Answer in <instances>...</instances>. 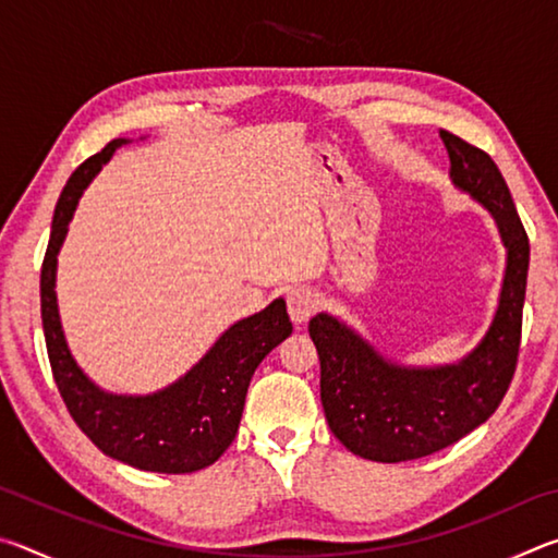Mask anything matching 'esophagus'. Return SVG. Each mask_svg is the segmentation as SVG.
<instances>
[{
    "mask_svg": "<svg viewBox=\"0 0 558 558\" xmlns=\"http://www.w3.org/2000/svg\"><path fill=\"white\" fill-rule=\"evenodd\" d=\"M319 307V295L315 288L300 286L288 295V313L292 323H305V319L313 317Z\"/></svg>",
    "mask_w": 558,
    "mask_h": 558,
    "instance_id": "34e87169",
    "label": "esophagus"
}]
</instances>
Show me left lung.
Instances as JSON below:
<instances>
[{"label": "left lung", "mask_w": 558, "mask_h": 558, "mask_svg": "<svg viewBox=\"0 0 558 558\" xmlns=\"http://www.w3.org/2000/svg\"><path fill=\"white\" fill-rule=\"evenodd\" d=\"M450 174L493 211L507 245L505 288L495 323L456 366L401 369L335 317L310 319L319 356V396L329 428L354 456L379 462L426 458L458 442L502 403L517 369L529 270V235L495 159L440 130Z\"/></svg>", "instance_id": "obj_1"}]
</instances>
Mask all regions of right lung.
<instances>
[{
	"mask_svg": "<svg viewBox=\"0 0 558 558\" xmlns=\"http://www.w3.org/2000/svg\"><path fill=\"white\" fill-rule=\"evenodd\" d=\"M125 140H112L98 155L88 157L69 177L59 196L51 239L41 263V323L53 381L86 436L120 462L137 470L196 472L223 456L239 433L245 391L251 376L272 347L292 332L286 300H276L263 313L245 317L226 329L199 364L184 379L153 396H112L93 386L75 366L56 310V253L83 189L98 174Z\"/></svg>",
	"mask_w": 558,
	"mask_h": 558,
	"instance_id": "obj_1",
	"label": "right lung"
}]
</instances>
